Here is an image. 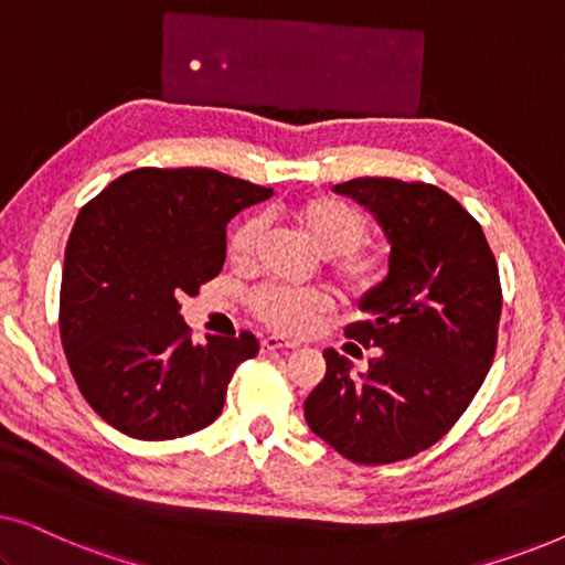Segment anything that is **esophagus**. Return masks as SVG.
Segmentation results:
<instances>
[{
  "instance_id": "1",
  "label": "esophagus",
  "mask_w": 565,
  "mask_h": 565,
  "mask_svg": "<svg viewBox=\"0 0 565 565\" xmlns=\"http://www.w3.org/2000/svg\"><path fill=\"white\" fill-rule=\"evenodd\" d=\"M298 342H288L282 337H265L262 339V352H277V350H296Z\"/></svg>"
}]
</instances>
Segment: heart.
I'll return each instance as SVG.
<instances>
[{
  "label": "heart",
  "mask_w": 565,
  "mask_h": 565,
  "mask_svg": "<svg viewBox=\"0 0 565 565\" xmlns=\"http://www.w3.org/2000/svg\"><path fill=\"white\" fill-rule=\"evenodd\" d=\"M292 221L311 236L321 252L329 254L327 265L334 282L350 298H367L388 280V244L365 238L367 215L358 205L334 195H311L290 207ZM265 236V218L249 215L228 236V259L238 269H249ZM249 311L267 329L280 334H303L321 316L331 311V298L316 288H288L265 282L249 292Z\"/></svg>",
  "instance_id": "obj_1"
}]
</instances>
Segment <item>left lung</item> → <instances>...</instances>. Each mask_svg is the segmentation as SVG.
<instances>
[{"label":"left lung","mask_w":565,"mask_h":565,"mask_svg":"<svg viewBox=\"0 0 565 565\" xmlns=\"http://www.w3.org/2000/svg\"><path fill=\"white\" fill-rule=\"evenodd\" d=\"M367 205L391 238V275L344 329L347 352H373L367 373L327 350L306 398L308 427L360 466L408 460L439 443L476 398L497 354L499 267L481 223L429 182L358 177L334 188Z\"/></svg>","instance_id":"left-lung-1"}]
</instances>
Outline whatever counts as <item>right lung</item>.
<instances>
[{"label": "right lung", "instance_id": "obj_1", "mask_svg": "<svg viewBox=\"0 0 565 565\" xmlns=\"http://www.w3.org/2000/svg\"><path fill=\"white\" fill-rule=\"evenodd\" d=\"M273 188L218 169L141 167L82 207L66 244L58 329L87 404L122 435L174 439L218 419L252 331L192 344L180 300L226 262V223Z\"/></svg>", "mask_w": 565, "mask_h": 565}]
</instances>
